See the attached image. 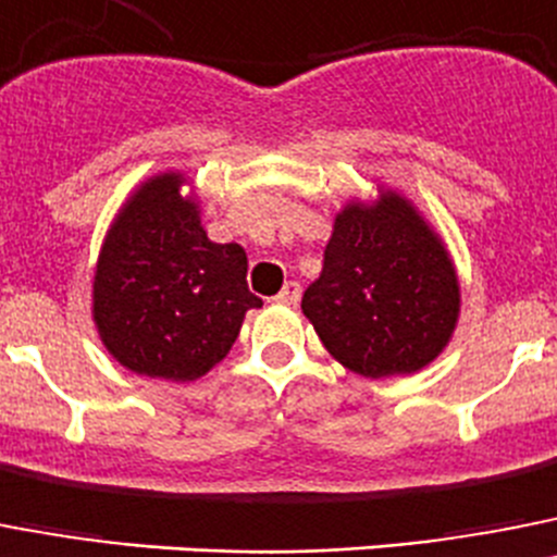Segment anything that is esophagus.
<instances>
[{
  "label": "esophagus",
  "mask_w": 557,
  "mask_h": 557,
  "mask_svg": "<svg viewBox=\"0 0 557 557\" xmlns=\"http://www.w3.org/2000/svg\"><path fill=\"white\" fill-rule=\"evenodd\" d=\"M299 294H302V288H299V283H294V280H288V283L283 285V292L277 294V302L280 306H297L299 302Z\"/></svg>",
  "instance_id": "esophagus-1"
}]
</instances>
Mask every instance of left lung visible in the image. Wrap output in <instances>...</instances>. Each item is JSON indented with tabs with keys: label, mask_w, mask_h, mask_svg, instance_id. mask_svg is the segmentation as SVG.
Segmentation results:
<instances>
[{
	"label": "left lung",
	"mask_w": 557,
	"mask_h": 557,
	"mask_svg": "<svg viewBox=\"0 0 557 557\" xmlns=\"http://www.w3.org/2000/svg\"><path fill=\"white\" fill-rule=\"evenodd\" d=\"M302 313L333 359L356 375H409L451 342L457 269L412 201L381 190L379 201H347L336 215Z\"/></svg>",
	"instance_id": "8db88e82"
}]
</instances>
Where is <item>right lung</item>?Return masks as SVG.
I'll list each match as a JSON object with an SVG mask.
<instances>
[{
  "label": "right lung",
  "instance_id": "1",
  "mask_svg": "<svg viewBox=\"0 0 557 557\" xmlns=\"http://www.w3.org/2000/svg\"><path fill=\"white\" fill-rule=\"evenodd\" d=\"M185 173H157L137 187L100 246L91 319L125 370L196 381L224 359L249 308L246 251L212 244Z\"/></svg>",
  "mask_w": 557,
  "mask_h": 557
}]
</instances>
